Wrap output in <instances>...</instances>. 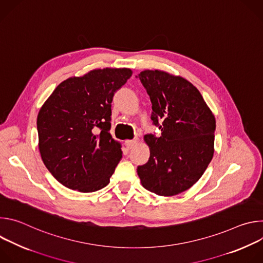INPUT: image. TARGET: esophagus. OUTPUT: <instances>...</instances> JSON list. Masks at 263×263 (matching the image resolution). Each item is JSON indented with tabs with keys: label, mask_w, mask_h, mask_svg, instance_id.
Segmentation results:
<instances>
[{
	"label": "esophagus",
	"mask_w": 263,
	"mask_h": 263,
	"mask_svg": "<svg viewBox=\"0 0 263 263\" xmlns=\"http://www.w3.org/2000/svg\"><path fill=\"white\" fill-rule=\"evenodd\" d=\"M138 142V140L137 139H132V140H127L126 141V146L128 147V148H132L136 143Z\"/></svg>",
	"instance_id": "esophagus-1"
}]
</instances>
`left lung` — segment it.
I'll return each mask as SVG.
<instances>
[{"label": "left lung", "mask_w": 263, "mask_h": 263, "mask_svg": "<svg viewBox=\"0 0 263 263\" xmlns=\"http://www.w3.org/2000/svg\"><path fill=\"white\" fill-rule=\"evenodd\" d=\"M137 78L152 103L151 120L159 136L144 135L148 161L137 167L145 190L171 197L202 177L214 153L215 118L190 81L163 70H143Z\"/></svg>", "instance_id": "8db88e82"}]
</instances>
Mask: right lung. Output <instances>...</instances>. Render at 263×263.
I'll return each instance as SVG.
<instances>
[{
    "mask_svg": "<svg viewBox=\"0 0 263 263\" xmlns=\"http://www.w3.org/2000/svg\"><path fill=\"white\" fill-rule=\"evenodd\" d=\"M132 76L130 68H98L61 82L37 116L39 147L53 177L69 190L105 187L122 159L112 138L111 102Z\"/></svg>",
    "mask_w": 263,
    "mask_h": 263,
    "instance_id": "1",
    "label": "right lung"
}]
</instances>
